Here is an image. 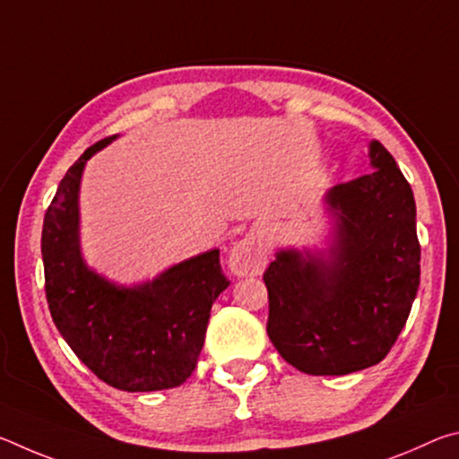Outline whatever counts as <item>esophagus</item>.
<instances>
[{"label":"esophagus","mask_w":459,"mask_h":459,"mask_svg":"<svg viewBox=\"0 0 459 459\" xmlns=\"http://www.w3.org/2000/svg\"><path fill=\"white\" fill-rule=\"evenodd\" d=\"M229 261L237 275H259L267 263V243L259 235H247L232 248Z\"/></svg>","instance_id":"1"}]
</instances>
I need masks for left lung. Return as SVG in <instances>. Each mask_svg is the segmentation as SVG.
I'll return each mask as SVG.
<instances>
[{
    "label": "left lung",
    "mask_w": 459,
    "mask_h": 459,
    "mask_svg": "<svg viewBox=\"0 0 459 459\" xmlns=\"http://www.w3.org/2000/svg\"><path fill=\"white\" fill-rule=\"evenodd\" d=\"M370 174L328 194L340 211L332 259L281 251L263 273L269 338L285 362L307 375L338 377L378 364L419 290L413 190L383 143H370Z\"/></svg>",
    "instance_id": "left-lung-1"
}]
</instances>
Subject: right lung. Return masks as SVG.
I'll return each mask as SVG.
<instances>
[{"label":"right lung","mask_w":459,"mask_h":459,"mask_svg":"<svg viewBox=\"0 0 459 459\" xmlns=\"http://www.w3.org/2000/svg\"><path fill=\"white\" fill-rule=\"evenodd\" d=\"M111 139L74 161L44 214L46 301L62 338L103 383L129 393L164 391L196 368L211 307L230 281L216 248L134 290H119L87 269L79 251L81 174Z\"/></svg>","instance_id":"1"}]
</instances>
